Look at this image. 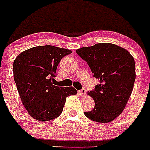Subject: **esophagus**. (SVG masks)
Listing matches in <instances>:
<instances>
[{
	"label": "esophagus",
	"mask_w": 150,
	"mask_h": 150,
	"mask_svg": "<svg viewBox=\"0 0 150 150\" xmlns=\"http://www.w3.org/2000/svg\"><path fill=\"white\" fill-rule=\"evenodd\" d=\"M78 94L80 96H84L86 94V89L85 88H82L81 90L78 91Z\"/></svg>",
	"instance_id": "1"
}]
</instances>
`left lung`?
I'll return each instance as SVG.
<instances>
[{
  "label": "left lung",
  "mask_w": 150,
  "mask_h": 150,
  "mask_svg": "<svg viewBox=\"0 0 150 150\" xmlns=\"http://www.w3.org/2000/svg\"><path fill=\"white\" fill-rule=\"evenodd\" d=\"M76 53L100 81L94 90L88 91L94 100V109L84 114L97 122L113 121L121 114L131 95L136 80L134 59L127 50L111 43L81 47Z\"/></svg>",
  "instance_id": "obj_1"
}]
</instances>
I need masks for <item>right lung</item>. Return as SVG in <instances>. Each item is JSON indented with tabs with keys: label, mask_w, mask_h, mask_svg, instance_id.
I'll use <instances>...</instances> for the list:
<instances>
[{
	"label": "right lung",
	"mask_w": 150,
	"mask_h": 150,
	"mask_svg": "<svg viewBox=\"0 0 150 150\" xmlns=\"http://www.w3.org/2000/svg\"><path fill=\"white\" fill-rule=\"evenodd\" d=\"M70 50L52 45L38 46L22 52L13 63L14 79L23 105L29 114L40 122L61 115L66 98L77 94L72 86L54 83L56 69Z\"/></svg>",
	"instance_id": "1"
}]
</instances>
